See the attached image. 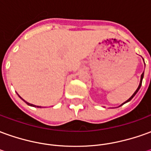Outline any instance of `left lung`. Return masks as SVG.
I'll use <instances>...</instances> for the list:
<instances>
[{
  "label": "left lung",
  "instance_id": "8db88e82",
  "mask_svg": "<svg viewBox=\"0 0 151 151\" xmlns=\"http://www.w3.org/2000/svg\"><path fill=\"white\" fill-rule=\"evenodd\" d=\"M143 77H144V72H143V73H142V75H141V80H140L139 86H138V87H137V90H136V91H135V92H134V93H133V95H132V96H131V97H130V98L129 99H128V100H127V101H125V102H124V103H123V104H121V105L124 104H125V103H128V102H129L130 100H131V99H133V97H134V96H135V95H136L137 93V91H139V89L141 88V86H142V82ZM121 105H120V106H121Z\"/></svg>",
  "mask_w": 151,
  "mask_h": 151
}]
</instances>
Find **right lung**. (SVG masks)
Returning a JSON list of instances; mask_svg holds the SVG:
<instances>
[{
  "label": "right lung",
  "mask_w": 151,
  "mask_h": 151,
  "mask_svg": "<svg viewBox=\"0 0 151 151\" xmlns=\"http://www.w3.org/2000/svg\"><path fill=\"white\" fill-rule=\"evenodd\" d=\"M18 96H19V95H18ZM19 97H20V96H19ZM20 98H21V97H20ZM21 99H22V98H21ZM22 99V100H23V101H24L25 103L27 104L30 105V106H32V107H37V108H41V107H40V106H35V105H34V104H29V103H27V102L25 101V100H24V99Z\"/></svg>",
  "instance_id": "obj_1"
}]
</instances>
